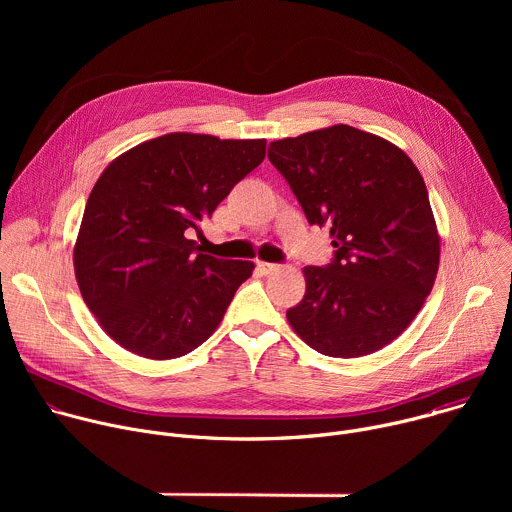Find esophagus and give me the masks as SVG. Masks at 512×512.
Listing matches in <instances>:
<instances>
[{
  "label": "esophagus",
  "instance_id": "34e87169",
  "mask_svg": "<svg viewBox=\"0 0 512 512\" xmlns=\"http://www.w3.org/2000/svg\"><path fill=\"white\" fill-rule=\"evenodd\" d=\"M279 269V265H275V263H267V261H257V271L261 273V275H271L273 271H277Z\"/></svg>",
  "mask_w": 512,
  "mask_h": 512
}]
</instances>
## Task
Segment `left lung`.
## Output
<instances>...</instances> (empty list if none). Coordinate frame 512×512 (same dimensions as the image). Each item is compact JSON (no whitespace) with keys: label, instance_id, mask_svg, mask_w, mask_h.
Wrapping results in <instances>:
<instances>
[{"label":"left lung","instance_id":"obj_1","mask_svg":"<svg viewBox=\"0 0 512 512\" xmlns=\"http://www.w3.org/2000/svg\"><path fill=\"white\" fill-rule=\"evenodd\" d=\"M267 156L336 249L328 265L304 267L306 296L287 322L326 356L381 350L413 322L440 267L419 170L395 143L350 125L271 141Z\"/></svg>","mask_w":512,"mask_h":512}]
</instances>
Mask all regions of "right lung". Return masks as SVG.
I'll use <instances>...</instances> for the list:
<instances>
[{
    "instance_id": "1",
    "label": "right lung",
    "mask_w": 512,
    "mask_h": 512,
    "mask_svg": "<svg viewBox=\"0 0 512 512\" xmlns=\"http://www.w3.org/2000/svg\"><path fill=\"white\" fill-rule=\"evenodd\" d=\"M265 145L178 131L135 145L99 176L75 243V275L119 346L178 358L221 324L255 265L204 255L190 233L263 162Z\"/></svg>"
}]
</instances>
